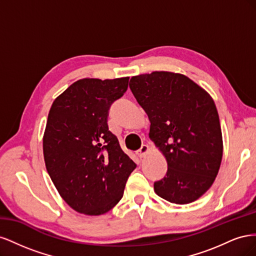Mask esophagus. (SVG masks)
Returning <instances> with one entry per match:
<instances>
[{"label": "esophagus", "mask_w": 256, "mask_h": 256, "mask_svg": "<svg viewBox=\"0 0 256 256\" xmlns=\"http://www.w3.org/2000/svg\"><path fill=\"white\" fill-rule=\"evenodd\" d=\"M148 152H150V147L147 146V145H142L140 150H138L136 154H138V158H143V157H145L146 154H148Z\"/></svg>", "instance_id": "obj_1"}]
</instances>
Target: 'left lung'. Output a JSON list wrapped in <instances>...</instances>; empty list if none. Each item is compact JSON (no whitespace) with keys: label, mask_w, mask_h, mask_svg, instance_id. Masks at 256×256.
Wrapping results in <instances>:
<instances>
[{"label":"left lung","mask_w":256,"mask_h":256,"mask_svg":"<svg viewBox=\"0 0 256 256\" xmlns=\"http://www.w3.org/2000/svg\"><path fill=\"white\" fill-rule=\"evenodd\" d=\"M129 88L148 116L150 140L168 162L154 192L174 204L194 202L212 187L223 154L212 98L188 76L168 72L132 76Z\"/></svg>","instance_id":"left-lung-1"}]
</instances>
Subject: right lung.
<instances>
[{"mask_svg":"<svg viewBox=\"0 0 256 256\" xmlns=\"http://www.w3.org/2000/svg\"><path fill=\"white\" fill-rule=\"evenodd\" d=\"M128 82L129 76L81 79L51 106L42 140L46 168L60 196L80 214L111 210L136 166L108 127L110 106Z\"/></svg>","mask_w":256,"mask_h":256,"instance_id":"right-lung-1","label":"right lung"}]
</instances>
